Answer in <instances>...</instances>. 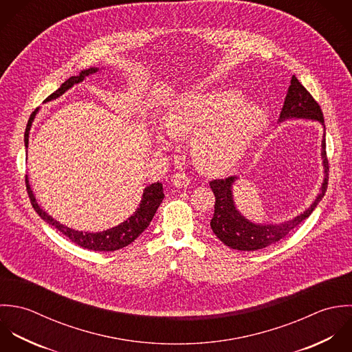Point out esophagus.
Segmentation results:
<instances>
[{"instance_id": "1", "label": "esophagus", "mask_w": 352, "mask_h": 352, "mask_svg": "<svg viewBox=\"0 0 352 352\" xmlns=\"http://www.w3.org/2000/svg\"><path fill=\"white\" fill-rule=\"evenodd\" d=\"M171 182L177 188H188L190 184V178L185 173H174L171 177Z\"/></svg>"}]
</instances>
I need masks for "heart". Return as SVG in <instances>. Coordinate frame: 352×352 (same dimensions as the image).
<instances>
[{"label":"heart","instance_id":"heart-1","mask_svg":"<svg viewBox=\"0 0 352 352\" xmlns=\"http://www.w3.org/2000/svg\"><path fill=\"white\" fill-rule=\"evenodd\" d=\"M243 100L236 89L182 96L167 111L166 129L174 138H192L193 160L200 170L223 174L239 163L265 126L264 110ZM157 139L167 144L163 136Z\"/></svg>","mask_w":352,"mask_h":352}]
</instances>
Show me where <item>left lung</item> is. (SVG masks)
Here are the masks:
<instances>
[{
    "instance_id": "1",
    "label": "left lung",
    "mask_w": 352,
    "mask_h": 352,
    "mask_svg": "<svg viewBox=\"0 0 352 352\" xmlns=\"http://www.w3.org/2000/svg\"><path fill=\"white\" fill-rule=\"evenodd\" d=\"M292 117L317 120L324 124V114L320 104L311 96V94L298 81L295 76H292L291 85L288 87V92L281 109L280 121ZM322 159L325 166V178L321 193L317 196L309 210L300 213L295 219L278 226H260L250 223L235 210L231 196V185L235 179L234 177H228L224 179H212L210 181V186L214 195V212L211 220L212 231L224 245L242 252L258 250L285 238L289 231H292L311 214L317 204L325 196L329 179V160L327 156L325 138L322 140Z\"/></svg>"
}]
</instances>
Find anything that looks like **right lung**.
Segmentation results:
<instances>
[{
    "mask_svg": "<svg viewBox=\"0 0 352 352\" xmlns=\"http://www.w3.org/2000/svg\"><path fill=\"white\" fill-rule=\"evenodd\" d=\"M98 71L96 68H91L87 71H82L78 76H72L69 77L56 92H53L50 96L46 98V100H52L54 98H58L60 95H63L67 89H69L73 84L80 82L84 80L85 76L95 73ZM35 111L31 114L27 129H25V135H24V144L25 146H28V132H30V126L31 122L34 120ZM25 186H27V193L30 197V201L34 207V210L36 213L50 226H54L60 232H63L65 236H68L72 242H74L76 245L88 249V250H94V252H114L118 249H122L128 245H131L141 232L149 226L152 217L155 216V212L157 211L164 195H163V186L162 184L156 182L152 184L149 186L145 188L144 195H142V200H141L140 207L138 208V211L135 212L126 221L121 223L120 226L102 231V232H81V231H76L72 230L69 227L58 223L57 220H54L50 214H47L43 211L35 201V197L31 192V188L28 185V179L25 177Z\"/></svg>",
    "mask_w": 352,
    "mask_h": 352,
    "instance_id": "obj_1",
    "label": "right lung"
}]
</instances>
